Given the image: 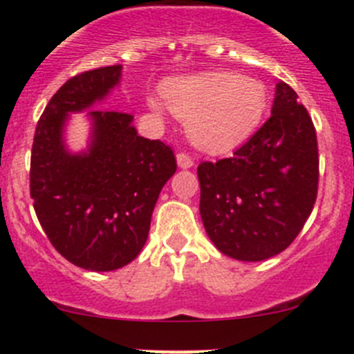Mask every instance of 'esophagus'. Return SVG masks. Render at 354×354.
Instances as JSON below:
<instances>
[{
  "instance_id": "1",
  "label": "esophagus",
  "mask_w": 354,
  "mask_h": 354,
  "mask_svg": "<svg viewBox=\"0 0 354 354\" xmlns=\"http://www.w3.org/2000/svg\"><path fill=\"white\" fill-rule=\"evenodd\" d=\"M176 162L181 169H190V167H194V159L188 154H185V152H180L176 156Z\"/></svg>"
}]
</instances>
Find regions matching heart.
I'll list each match as a JSON object with an SVG mask.
<instances>
[{
	"label": "heart",
	"mask_w": 354,
	"mask_h": 354,
	"mask_svg": "<svg viewBox=\"0 0 354 354\" xmlns=\"http://www.w3.org/2000/svg\"><path fill=\"white\" fill-rule=\"evenodd\" d=\"M162 94L164 101L149 99V108L156 114L169 108L180 120H188L192 144L210 154H224L248 140L267 109L262 82L231 71L169 78Z\"/></svg>",
	"instance_id": "heart-1"
}]
</instances>
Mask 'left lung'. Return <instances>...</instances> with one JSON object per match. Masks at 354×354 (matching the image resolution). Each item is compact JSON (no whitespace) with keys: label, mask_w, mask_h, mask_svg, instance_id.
<instances>
[{"label":"left lung","mask_w":354,"mask_h":354,"mask_svg":"<svg viewBox=\"0 0 354 354\" xmlns=\"http://www.w3.org/2000/svg\"><path fill=\"white\" fill-rule=\"evenodd\" d=\"M200 217L224 255L260 262L292 243L319 185L317 133L298 94L276 85L270 118L233 157L202 162Z\"/></svg>","instance_id":"left-lung-1"}]
</instances>
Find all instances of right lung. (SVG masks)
<instances>
[{"instance_id":"1","label":"right lung","mask_w":354,"mask_h":354,"mask_svg":"<svg viewBox=\"0 0 354 354\" xmlns=\"http://www.w3.org/2000/svg\"><path fill=\"white\" fill-rule=\"evenodd\" d=\"M121 65L70 78L46 106L34 135L30 197L42 230L68 262L109 272L137 259L160 190L176 171L173 151L137 133L133 116L92 109L120 85ZM88 111V149H67L69 114Z\"/></svg>"}]
</instances>
